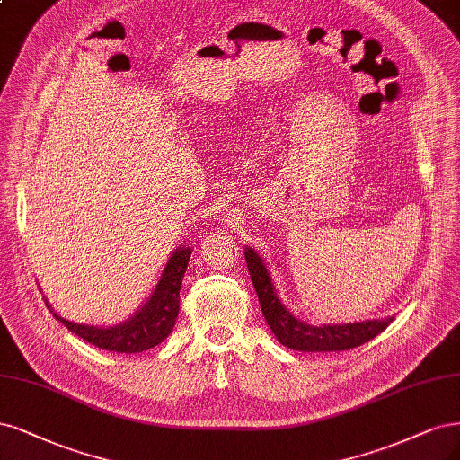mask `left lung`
<instances>
[{"label":"left lung","mask_w":460,"mask_h":460,"mask_svg":"<svg viewBox=\"0 0 460 460\" xmlns=\"http://www.w3.org/2000/svg\"><path fill=\"white\" fill-rule=\"evenodd\" d=\"M245 261L249 274L259 295V303L268 327L272 329L274 337L283 346L300 352H341L350 350L363 342L375 339L383 332L394 320L378 318L366 322L350 323H322L312 325L305 320H298L289 312V308L281 303L276 291V285L268 272L264 259L255 249L245 247Z\"/></svg>","instance_id":"left-lung-1"}]
</instances>
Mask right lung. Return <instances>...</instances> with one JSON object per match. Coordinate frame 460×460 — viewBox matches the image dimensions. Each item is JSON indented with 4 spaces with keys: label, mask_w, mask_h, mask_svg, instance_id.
<instances>
[{
    "label": "right lung",
    "mask_w": 460,
    "mask_h": 460,
    "mask_svg": "<svg viewBox=\"0 0 460 460\" xmlns=\"http://www.w3.org/2000/svg\"><path fill=\"white\" fill-rule=\"evenodd\" d=\"M192 255V249L188 245H181L169 257L164 272L157 279L152 295L140 305L137 312L121 323L99 327L68 322L51 308L49 300L45 296V305L53 312L55 318L68 327V331L75 332L84 341L102 348V350L118 352V354H137L150 350V348L164 342L172 327H175L179 315V300H181V285L186 272V266Z\"/></svg>",
    "instance_id": "right-lung-1"
}]
</instances>
